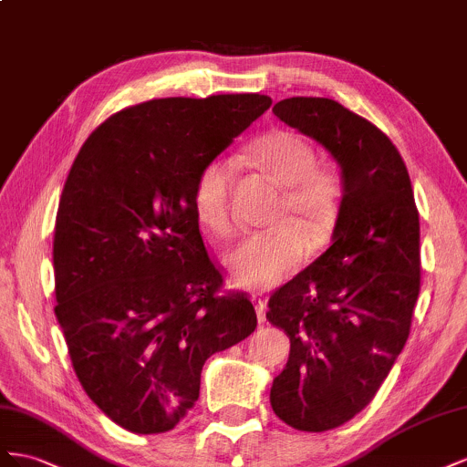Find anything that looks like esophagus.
<instances>
[{
  "mask_svg": "<svg viewBox=\"0 0 467 467\" xmlns=\"http://www.w3.org/2000/svg\"><path fill=\"white\" fill-rule=\"evenodd\" d=\"M254 303H256V313H258V321L265 323V299L254 296Z\"/></svg>",
  "mask_w": 467,
  "mask_h": 467,
  "instance_id": "1",
  "label": "esophagus"
}]
</instances>
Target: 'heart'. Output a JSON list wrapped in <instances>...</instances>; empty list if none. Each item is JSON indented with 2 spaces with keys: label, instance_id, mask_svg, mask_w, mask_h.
<instances>
[{
  "label": "heart",
  "instance_id": "heart-1",
  "mask_svg": "<svg viewBox=\"0 0 467 467\" xmlns=\"http://www.w3.org/2000/svg\"><path fill=\"white\" fill-rule=\"evenodd\" d=\"M250 164L285 190L279 203L277 229L244 236L229 254L233 282L246 289H270L299 270L307 254V235L321 244L335 231L342 205V182L337 170L317 168L313 146L291 130L260 137L248 150ZM234 162L217 156L207 162L193 185V211L205 229L217 236L233 231L231 192Z\"/></svg>",
  "mask_w": 467,
  "mask_h": 467
}]
</instances>
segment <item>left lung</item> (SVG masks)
<instances>
[{"label": "left lung", "instance_id": "left-lung-1", "mask_svg": "<svg viewBox=\"0 0 467 467\" xmlns=\"http://www.w3.org/2000/svg\"><path fill=\"white\" fill-rule=\"evenodd\" d=\"M272 111L342 170L332 244L274 291L265 313L291 342L272 409L293 429L323 432L369 405L409 338L420 291L419 211L401 154L368 119L328 98H289Z\"/></svg>", "mask_w": 467, "mask_h": 467}]
</instances>
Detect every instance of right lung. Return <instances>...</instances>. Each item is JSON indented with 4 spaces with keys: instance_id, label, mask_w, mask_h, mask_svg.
Here are the masks:
<instances>
[{
    "instance_id": "obj_1",
    "label": "right lung",
    "mask_w": 467,
    "mask_h": 467,
    "mask_svg": "<svg viewBox=\"0 0 467 467\" xmlns=\"http://www.w3.org/2000/svg\"><path fill=\"white\" fill-rule=\"evenodd\" d=\"M270 105L260 93L144 101L103 121L74 160L52 243L55 313L84 391L125 431L174 429L205 359L258 325L244 291L221 293L193 185Z\"/></svg>"
}]
</instances>
